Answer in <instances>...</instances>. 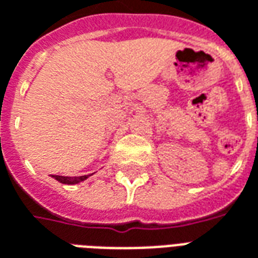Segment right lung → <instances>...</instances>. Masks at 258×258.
Returning a JSON list of instances; mask_svg holds the SVG:
<instances>
[{"label": "right lung", "instance_id": "right-lung-1", "mask_svg": "<svg viewBox=\"0 0 258 258\" xmlns=\"http://www.w3.org/2000/svg\"><path fill=\"white\" fill-rule=\"evenodd\" d=\"M53 178L62 182V184H68V185H74L79 184L81 181H85L88 178V175H81V177H64V175H52Z\"/></svg>", "mask_w": 258, "mask_h": 258}]
</instances>
